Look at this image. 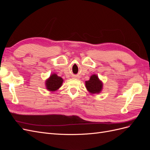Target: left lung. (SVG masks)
Instances as JSON below:
<instances>
[{
    "label": "left lung",
    "mask_w": 150,
    "mask_h": 150,
    "mask_svg": "<svg viewBox=\"0 0 150 150\" xmlns=\"http://www.w3.org/2000/svg\"><path fill=\"white\" fill-rule=\"evenodd\" d=\"M86 88L91 94H98L103 89V83L96 74L90 77V79L85 82Z\"/></svg>",
    "instance_id": "obj_1"
}]
</instances>
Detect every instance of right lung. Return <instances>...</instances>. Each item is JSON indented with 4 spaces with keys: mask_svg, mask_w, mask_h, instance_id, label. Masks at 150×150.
<instances>
[{
    "mask_svg": "<svg viewBox=\"0 0 150 150\" xmlns=\"http://www.w3.org/2000/svg\"><path fill=\"white\" fill-rule=\"evenodd\" d=\"M63 79L56 74H52L46 81V86L49 91H55L62 86Z\"/></svg>",
    "mask_w": 150,
    "mask_h": 150,
    "instance_id": "add662e5",
    "label": "right lung"
}]
</instances>
